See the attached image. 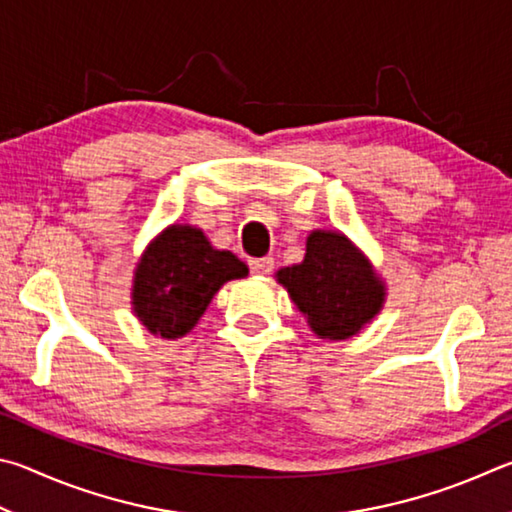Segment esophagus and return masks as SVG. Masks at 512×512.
Listing matches in <instances>:
<instances>
[{"label": "esophagus", "mask_w": 512, "mask_h": 512, "mask_svg": "<svg viewBox=\"0 0 512 512\" xmlns=\"http://www.w3.org/2000/svg\"><path fill=\"white\" fill-rule=\"evenodd\" d=\"M249 270L254 274H270L274 270V258H254V261H249Z\"/></svg>", "instance_id": "1"}]
</instances>
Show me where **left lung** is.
Returning <instances> with one entry per match:
<instances>
[{
    "mask_svg": "<svg viewBox=\"0 0 512 512\" xmlns=\"http://www.w3.org/2000/svg\"><path fill=\"white\" fill-rule=\"evenodd\" d=\"M290 299L321 339H348L384 306V281L360 249L339 231H312L306 258L276 272Z\"/></svg>",
    "mask_w": 512,
    "mask_h": 512,
    "instance_id": "obj_1",
    "label": "left lung"
}]
</instances>
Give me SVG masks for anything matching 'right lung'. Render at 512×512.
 <instances>
[{
    "mask_svg": "<svg viewBox=\"0 0 512 512\" xmlns=\"http://www.w3.org/2000/svg\"><path fill=\"white\" fill-rule=\"evenodd\" d=\"M247 272L231 251L213 249L202 229L170 224L137 263L132 310L152 335L179 339L191 333L224 283Z\"/></svg>",
    "mask_w": 512,
    "mask_h": 512,
    "instance_id": "1",
    "label": "right lung"
}]
</instances>
